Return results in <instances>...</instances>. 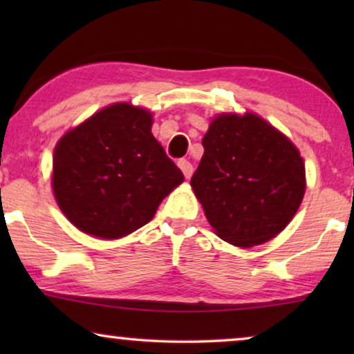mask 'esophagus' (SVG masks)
Returning <instances> with one entry per match:
<instances>
[{
  "mask_svg": "<svg viewBox=\"0 0 354 354\" xmlns=\"http://www.w3.org/2000/svg\"><path fill=\"white\" fill-rule=\"evenodd\" d=\"M177 166L180 167V171L183 172V176H185V178H190L192 177V174H193L192 162H188L187 159H180V161L177 162Z\"/></svg>",
  "mask_w": 354,
  "mask_h": 354,
  "instance_id": "esophagus-1",
  "label": "esophagus"
}]
</instances>
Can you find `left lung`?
<instances>
[{
  "instance_id": "left-lung-1",
  "label": "left lung",
  "mask_w": 354,
  "mask_h": 354,
  "mask_svg": "<svg viewBox=\"0 0 354 354\" xmlns=\"http://www.w3.org/2000/svg\"><path fill=\"white\" fill-rule=\"evenodd\" d=\"M192 188L216 234L241 248L266 243L297 214L304 162L282 132L246 113L214 118Z\"/></svg>"
}]
</instances>
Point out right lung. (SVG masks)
Instances as JSON below:
<instances>
[{
  "instance_id": "1",
  "label": "right lung",
  "mask_w": 354,
  "mask_h": 354,
  "mask_svg": "<svg viewBox=\"0 0 354 354\" xmlns=\"http://www.w3.org/2000/svg\"><path fill=\"white\" fill-rule=\"evenodd\" d=\"M153 115L115 103L72 129L53 156V192L77 229L98 239L132 234L153 219L183 174L151 133Z\"/></svg>"
}]
</instances>
